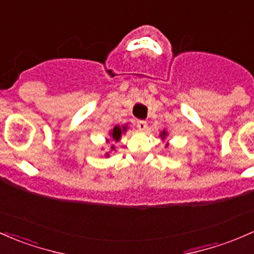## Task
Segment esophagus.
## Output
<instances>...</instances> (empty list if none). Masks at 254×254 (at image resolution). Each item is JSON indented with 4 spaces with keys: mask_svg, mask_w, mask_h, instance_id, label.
<instances>
[{
    "mask_svg": "<svg viewBox=\"0 0 254 254\" xmlns=\"http://www.w3.org/2000/svg\"><path fill=\"white\" fill-rule=\"evenodd\" d=\"M137 127L141 130V131H144L147 129V123L144 121H138L137 122Z\"/></svg>",
    "mask_w": 254,
    "mask_h": 254,
    "instance_id": "esophagus-1",
    "label": "esophagus"
}]
</instances>
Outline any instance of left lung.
<instances>
[{"label":"left lung","mask_w":254,"mask_h":254,"mask_svg":"<svg viewBox=\"0 0 254 254\" xmlns=\"http://www.w3.org/2000/svg\"><path fill=\"white\" fill-rule=\"evenodd\" d=\"M168 131H166V130H163V131H161L160 133H159V136H160V138L163 141H165V140H168ZM165 147H169V142H166V144H165Z\"/></svg>","instance_id":"8db88e82"}]
</instances>
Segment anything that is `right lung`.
I'll list each match as a JSON object with an SVG mask.
<instances>
[{
  "instance_id": "right-lung-1",
  "label": "right lung",
  "mask_w": 254,
  "mask_h": 254,
  "mask_svg": "<svg viewBox=\"0 0 254 254\" xmlns=\"http://www.w3.org/2000/svg\"><path fill=\"white\" fill-rule=\"evenodd\" d=\"M127 130V125H122V127H119V125H116V127H113V129L110 130V132H108V137H106V142H119L122 138V133H125ZM111 149L114 150L116 149V147H114V144H112V147H111ZM106 157H110V154L108 153H106Z\"/></svg>"
}]
</instances>
